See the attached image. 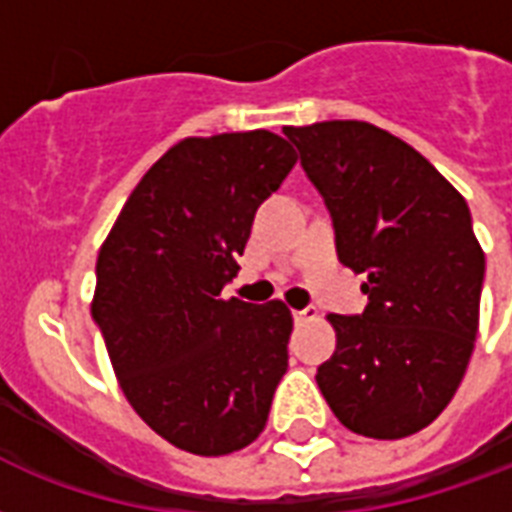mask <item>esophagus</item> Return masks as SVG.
Wrapping results in <instances>:
<instances>
[{
  "label": "esophagus",
  "instance_id": "esophagus-1",
  "mask_svg": "<svg viewBox=\"0 0 512 512\" xmlns=\"http://www.w3.org/2000/svg\"><path fill=\"white\" fill-rule=\"evenodd\" d=\"M313 319H319V311L316 308H302V311H294V322H313Z\"/></svg>",
  "mask_w": 512,
  "mask_h": 512
}]
</instances>
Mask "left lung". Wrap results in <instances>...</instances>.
I'll list each match as a JSON object with an SVG mask.
<instances>
[{
    "label": "left lung",
    "mask_w": 512,
    "mask_h": 512,
    "mask_svg": "<svg viewBox=\"0 0 512 512\" xmlns=\"http://www.w3.org/2000/svg\"><path fill=\"white\" fill-rule=\"evenodd\" d=\"M333 215L368 308L330 313L335 354L316 384L349 431L404 439L453 401L475 349L486 253L464 196L393 133L360 119L283 128Z\"/></svg>",
    "instance_id": "1"
}]
</instances>
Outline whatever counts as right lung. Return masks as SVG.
<instances>
[{
	"mask_svg": "<svg viewBox=\"0 0 512 512\" xmlns=\"http://www.w3.org/2000/svg\"><path fill=\"white\" fill-rule=\"evenodd\" d=\"M297 163L270 130L190 136L141 177L98 253L92 319L128 404L169 445L229 455L267 425L289 365L281 300H223L253 215Z\"/></svg>",
	"mask_w": 512,
	"mask_h": 512,
	"instance_id": "obj_1",
	"label": "right lung"
}]
</instances>
